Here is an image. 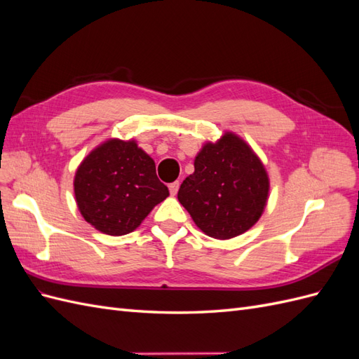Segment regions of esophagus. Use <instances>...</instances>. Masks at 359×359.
<instances>
[{
	"instance_id": "obj_1",
	"label": "esophagus",
	"mask_w": 359,
	"mask_h": 359,
	"mask_svg": "<svg viewBox=\"0 0 359 359\" xmlns=\"http://www.w3.org/2000/svg\"><path fill=\"white\" fill-rule=\"evenodd\" d=\"M178 189H180V182L178 181L169 184V191H170L172 196H175V194L178 193Z\"/></svg>"
}]
</instances>
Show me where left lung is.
<instances>
[{"label": "left lung", "mask_w": 359, "mask_h": 359, "mask_svg": "<svg viewBox=\"0 0 359 359\" xmlns=\"http://www.w3.org/2000/svg\"><path fill=\"white\" fill-rule=\"evenodd\" d=\"M269 181L262 163L243 139L224 133L194 158L178 201L202 232L227 240L248 231L262 215Z\"/></svg>", "instance_id": "left-lung-1"}]
</instances>
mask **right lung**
I'll return each mask as SVG.
<instances>
[{
  "mask_svg": "<svg viewBox=\"0 0 359 359\" xmlns=\"http://www.w3.org/2000/svg\"><path fill=\"white\" fill-rule=\"evenodd\" d=\"M74 196L83 219L107 235L133 232L169 196L154 160L135 140H107L91 151L74 177Z\"/></svg>",
  "mask_w": 359,
  "mask_h": 359,
  "instance_id": "obj_1",
  "label": "right lung"
}]
</instances>
